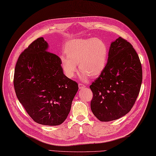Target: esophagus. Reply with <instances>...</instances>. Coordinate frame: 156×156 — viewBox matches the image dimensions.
Returning <instances> with one entry per match:
<instances>
[{"label":"esophagus","instance_id":"1","mask_svg":"<svg viewBox=\"0 0 156 156\" xmlns=\"http://www.w3.org/2000/svg\"><path fill=\"white\" fill-rule=\"evenodd\" d=\"M78 87H79V89H82V88H83V87H85V86L83 85V83H78Z\"/></svg>","mask_w":156,"mask_h":156}]
</instances>
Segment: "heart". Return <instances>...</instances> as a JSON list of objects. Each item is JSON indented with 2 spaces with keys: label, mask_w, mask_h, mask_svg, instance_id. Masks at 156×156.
Returning a JSON list of instances; mask_svg holds the SVG:
<instances>
[{
  "label": "heart",
  "mask_w": 156,
  "mask_h": 156,
  "mask_svg": "<svg viewBox=\"0 0 156 156\" xmlns=\"http://www.w3.org/2000/svg\"><path fill=\"white\" fill-rule=\"evenodd\" d=\"M66 57L61 56V65L68 77L73 78L77 71L76 65L82 72L83 80L87 76L96 77L104 70L108 48L100 38L74 39L68 41L65 47Z\"/></svg>",
  "instance_id": "heart-1"
}]
</instances>
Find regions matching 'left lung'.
Returning a JSON list of instances; mask_svg holds the SVG:
<instances>
[{
    "label": "left lung",
    "mask_w": 156,
    "mask_h": 156,
    "mask_svg": "<svg viewBox=\"0 0 156 156\" xmlns=\"http://www.w3.org/2000/svg\"><path fill=\"white\" fill-rule=\"evenodd\" d=\"M142 82V65L136 51L119 37L111 44L104 70L90 86L92 113L103 122L123 117L134 105Z\"/></svg>",
    "instance_id": "left-lung-1"
}]
</instances>
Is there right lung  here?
<instances>
[{
	"instance_id": "obj_1",
	"label": "right lung",
	"mask_w": 156,
	"mask_h": 156,
	"mask_svg": "<svg viewBox=\"0 0 156 156\" xmlns=\"http://www.w3.org/2000/svg\"><path fill=\"white\" fill-rule=\"evenodd\" d=\"M47 48L39 37L22 52L15 66L14 86L19 101L35 122L57 126L69 115L78 85L64 74L61 58Z\"/></svg>"
}]
</instances>
